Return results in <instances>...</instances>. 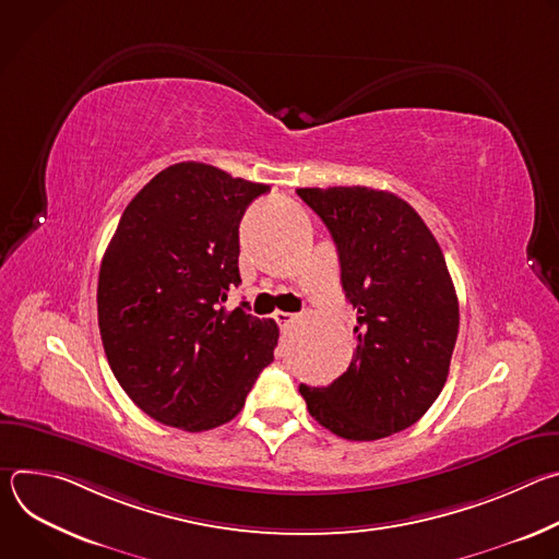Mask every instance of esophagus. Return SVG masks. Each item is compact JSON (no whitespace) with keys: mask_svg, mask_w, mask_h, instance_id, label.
<instances>
[{"mask_svg":"<svg viewBox=\"0 0 559 559\" xmlns=\"http://www.w3.org/2000/svg\"><path fill=\"white\" fill-rule=\"evenodd\" d=\"M296 313H289V311H276L274 313V321L278 323V328H289V323H294Z\"/></svg>","mask_w":559,"mask_h":559,"instance_id":"34e87169","label":"esophagus"}]
</instances>
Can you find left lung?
Here are the masks:
<instances>
[{
	"label": "left lung",
	"instance_id": "1",
	"mask_svg": "<svg viewBox=\"0 0 559 559\" xmlns=\"http://www.w3.org/2000/svg\"><path fill=\"white\" fill-rule=\"evenodd\" d=\"M328 225L341 283L358 311L356 352L328 386L300 384L318 425L345 440H380L418 423L440 395L460 309L444 254L401 197L362 186L300 188Z\"/></svg>",
	"mask_w": 559,
	"mask_h": 559
}]
</instances>
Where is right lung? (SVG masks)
I'll use <instances>...</instances> for the list:
<instances>
[{
    "label": "right lung",
    "mask_w": 559,
    "mask_h": 559,
    "mask_svg": "<svg viewBox=\"0 0 559 559\" xmlns=\"http://www.w3.org/2000/svg\"><path fill=\"white\" fill-rule=\"evenodd\" d=\"M270 186L175 164L128 203L97 287L102 343L130 401L156 423L207 431L243 409L274 360L278 328L223 302L238 274V223Z\"/></svg>",
    "instance_id": "right-lung-1"
}]
</instances>
